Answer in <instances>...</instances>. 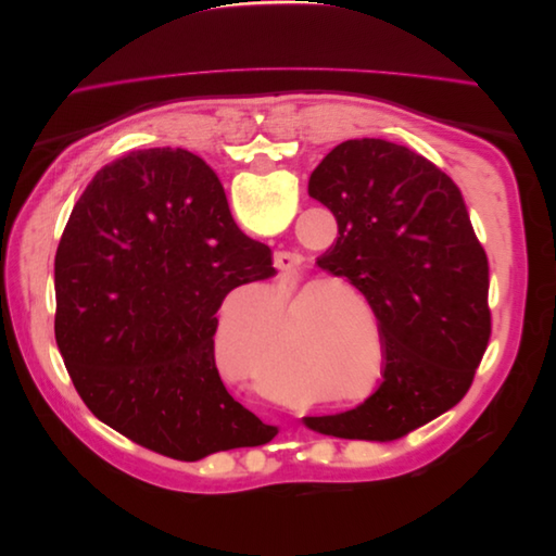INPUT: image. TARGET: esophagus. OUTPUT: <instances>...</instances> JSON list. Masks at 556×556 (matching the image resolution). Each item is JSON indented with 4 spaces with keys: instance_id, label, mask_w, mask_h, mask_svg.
Returning <instances> with one entry per match:
<instances>
[{
    "instance_id": "esophagus-1",
    "label": "esophagus",
    "mask_w": 556,
    "mask_h": 556,
    "mask_svg": "<svg viewBox=\"0 0 556 556\" xmlns=\"http://www.w3.org/2000/svg\"><path fill=\"white\" fill-rule=\"evenodd\" d=\"M296 264H299V255H294V252H276L278 271H292Z\"/></svg>"
}]
</instances>
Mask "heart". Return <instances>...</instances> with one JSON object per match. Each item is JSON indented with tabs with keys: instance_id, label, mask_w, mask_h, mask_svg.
I'll list each match as a JSON object with an SVG mask.
<instances>
[{
	"instance_id": "heart-1",
	"label": "heart",
	"mask_w": 556,
	"mask_h": 556,
	"mask_svg": "<svg viewBox=\"0 0 556 556\" xmlns=\"http://www.w3.org/2000/svg\"><path fill=\"white\" fill-rule=\"evenodd\" d=\"M333 290H343L350 294L364 313L371 311L368 301L343 282L299 285V288H290L282 294L271 325L250 345V376L252 382H255V390L268 401H276L280 406H299L306 394H311V403L331 408L362 401V396H345L333 392L355 390L357 384H362L366 374L362 348L368 333L362 313L348 304V301L331 296ZM231 299L227 301V308L223 313V327L220 333H217L215 352L217 362H220L227 374L243 378L248 374L243 352L245 329L252 319L264 323L271 308L260 304L233 311L229 306ZM311 318L314 319L312 343L305 351V359L301 361L287 341L289 329L292 324H296L303 330Z\"/></svg>"
}]
</instances>
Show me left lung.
<instances>
[{
  "mask_svg": "<svg viewBox=\"0 0 556 556\" xmlns=\"http://www.w3.org/2000/svg\"><path fill=\"white\" fill-rule=\"evenodd\" d=\"M308 194L339 225L317 257L371 306L384 371L362 406L304 417L350 441H394L464 399L490 343V264L457 185L406 146L352 139L311 174Z\"/></svg>",
  "mask_w": 556,
  "mask_h": 556,
  "instance_id": "obj_1",
  "label": "left lung"
}]
</instances>
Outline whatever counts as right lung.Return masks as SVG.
Segmentation results:
<instances>
[{
	"instance_id": "right-lung-1",
	"label": "right lung",
	"mask_w": 556,
	"mask_h": 556,
	"mask_svg": "<svg viewBox=\"0 0 556 556\" xmlns=\"http://www.w3.org/2000/svg\"><path fill=\"white\" fill-rule=\"evenodd\" d=\"M276 276L223 182L182 148L106 164L70 215L55 255V341L83 403L129 441L178 462L264 445L278 433L227 392L217 308Z\"/></svg>"
}]
</instances>
